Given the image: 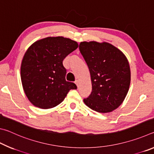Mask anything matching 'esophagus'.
I'll list each match as a JSON object with an SVG mask.
<instances>
[{
	"label": "esophagus",
	"instance_id": "1",
	"mask_svg": "<svg viewBox=\"0 0 154 154\" xmlns=\"http://www.w3.org/2000/svg\"><path fill=\"white\" fill-rule=\"evenodd\" d=\"M75 84L77 85V88H79V82L78 80H76L75 82Z\"/></svg>",
	"mask_w": 154,
	"mask_h": 154
}]
</instances>
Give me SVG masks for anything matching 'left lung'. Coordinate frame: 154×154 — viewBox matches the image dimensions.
I'll return each instance as SVG.
<instances>
[{"label": "left lung", "instance_id": "obj_1", "mask_svg": "<svg viewBox=\"0 0 154 154\" xmlns=\"http://www.w3.org/2000/svg\"><path fill=\"white\" fill-rule=\"evenodd\" d=\"M79 50L89 68L92 91L83 102L92 110L110 113L124 102L131 73L126 56L107 42L83 41Z\"/></svg>", "mask_w": 154, "mask_h": 154}]
</instances>
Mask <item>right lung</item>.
<instances>
[{
    "label": "right lung",
    "mask_w": 154,
    "mask_h": 154,
    "mask_svg": "<svg viewBox=\"0 0 154 154\" xmlns=\"http://www.w3.org/2000/svg\"><path fill=\"white\" fill-rule=\"evenodd\" d=\"M78 43L63 36H48L32 43L24 54L20 68L24 93L34 106L48 109L60 104L71 90L66 82L64 59L78 48Z\"/></svg>",
    "instance_id": "1"
}]
</instances>
